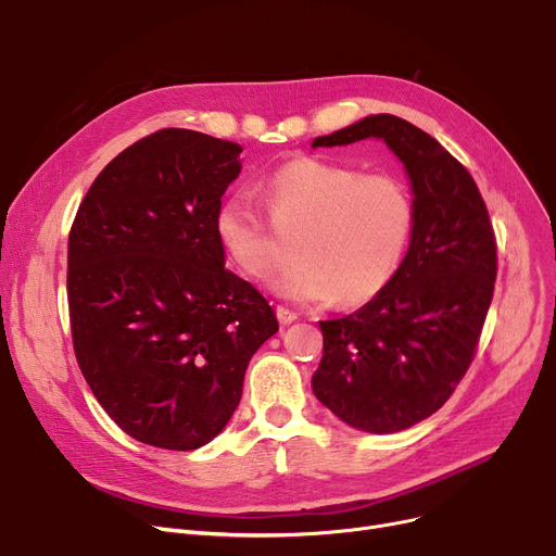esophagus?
<instances>
[{
    "label": "esophagus",
    "instance_id": "obj_1",
    "mask_svg": "<svg viewBox=\"0 0 556 556\" xmlns=\"http://www.w3.org/2000/svg\"><path fill=\"white\" fill-rule=\"evenodd\" d=\"M275 311H277V319H279L281 325H293L295 319H298V313L290 311L288 306H277Z\"/></svg>",
    "mask_w": 556,
    "mask_h": 556
}]
</instances>
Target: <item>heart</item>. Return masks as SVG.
I'll return each instance as SVG.
<instances>
[{
	"instance_id": "1",
	"label": "heart",
	"mask_w": 556,
	"mask_h": 556,
	"mask_svg": "<svg viewBox=\"0 0 556 556\" xmlns=\"http://www.w3.org/2000/svg\"><path fill=\"white\" fill-rule=\"evenodd\" d=\"M268 218L248 195H227L214 214L220 248L241 273L266 279L281 258L277 231H300L298 263L275 279L295 302L361 306L381 295L401 268L415 227L413 193L390 173L315 157L293 160L261 185Z\"/></svg>"
}]
</instances>
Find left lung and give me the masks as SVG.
<instances>
[{
	"label": "left lung",
	"mask_w": 556,
	"mask_h": 556,
	"mask_svg": "<svg viewBox=\"0 0 556 556\" xmlns=\"http://www.w3.org/2000/svg\"><path fill=\"white\" fill-rule=\"evenodd\" d=\"M383 139L405 164L415 227L401 268L352 315L319 323L325 356L313 392L344 424L399 432L451 399L471 367L498 275V245L471 173L394 114H374L315 146Z\"/></svg>",
	"instance_id": "8db88e82"
}]
</instances>
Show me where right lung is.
I'll return each mask as SVG.
<instances>
[{
  "label": "right lung",
  "instance_id": "right-lung-1",
  "mask_svg": "<svg viewBox=\"0 0 556 556\" xmlns=\"http://www.w3.org/2000/svg\"><path fill=\"white\" fill-rule=\"evenodd\" d=\"M239 153L185 128L146 135L97 175L72 223L74 354L103 410L141 444L212 442L250 358L279 331L268 300L225 268L214 231Z\"/></svg>",
  "mask_w": 556,
  "mask_h": 556
}]
</instances>
